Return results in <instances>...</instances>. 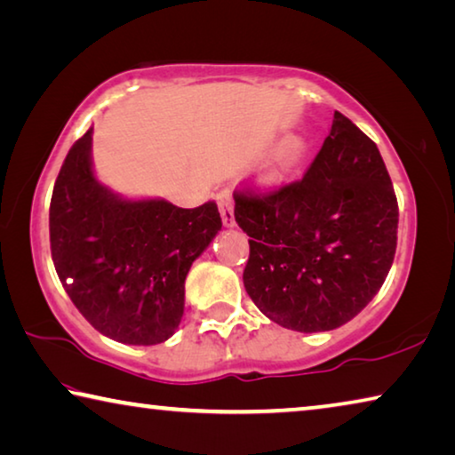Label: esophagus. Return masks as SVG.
I'll list each match as a JSON object with an SVG mask.
<instances>
[{"label":"esophagus","mask_w":455,"mask_h":455,"mask_svg":"<svg viewBox=\"0 0 455 455\" xmlns=\"http://www.w3.org/2000/svg\"><path fill=\"white\" fill-rule=\"evenodd\" d=\"M219 211L222 217V225L225 227H235V209H233V195L228 190H222L217 195Z\"/></svg>","instance_id":"34e87169"}]
</instances>
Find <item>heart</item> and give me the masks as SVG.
Masks as SVG:
<instances>
[{
  "mask_svg": "<svg viewBox=\"0 0 455 455\" xmlns=\"http://www.w3.org/2000/svg\"><path fill=\"white\" fill-rule=\"evenodd\" d=\"M305 152V144L299 140V138H292L287 144L283 146L281 152L276 154V158L273 160V164L267 168L263 174V180L267 184H275L279 182L284 174H287L292 166L299 163V158L303 156Z\"/></svg>",
  "mask_w": 455,
  "mask_h": 455,
  "instance_id": "obj_1",
  "label": "heart"
}]
</instances>
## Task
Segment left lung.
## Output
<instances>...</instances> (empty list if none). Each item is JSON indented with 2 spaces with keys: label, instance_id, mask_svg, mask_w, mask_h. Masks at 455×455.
<instances>
[{
  "label": "left lung",
  "instance_id": "left-lung-1",
  "mask_svg": "<svg viewBox=\"0 0 455 455\" xmlns=\"http://www.w3.org/2000/svg\"><path fill=\"white\" fill-rule=\"evenodd\" d=\"M233 196L251 236L244 289L281 327L337 329L381 289L397 249V198L375 142L341 112L303 179Z\"/></svg>",
  "mask_w": 455,
  "mask_h": 455
}]
</instances>
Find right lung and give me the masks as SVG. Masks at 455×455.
Returning <instances> with one entry per match:
<instances>
[{"label": "right lung", "instance_id": "right-lung-1", "mask_svg": "<svg viewBox=\"0 0 455 455\" xmlns=\"http://www.w3.org/2000/svg\"><path fill=\"white\" fill-rule=\"evenodd\" d=\"M92 130L76 140L53 184L50 249L61 284L100 333L126 345L172 337L184 279L222 227L217 203L179 209L126 200L96 180Z\"/></svg>", "mask_w": 455, "mask_h": 455}]
</instances>
